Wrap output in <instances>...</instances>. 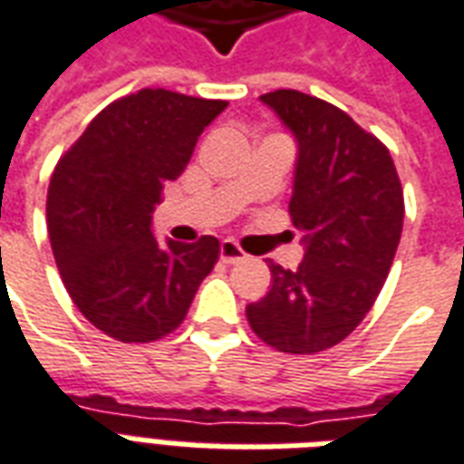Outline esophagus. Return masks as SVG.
<instances>
[{
  "label": "esophagus",
  "instance_id": "34e87169",
  "mask_svg": "<svg viewBox=\"0 0 464 464\" xmlns=\"http://www.w3.org/2000/svg\"><path fill=\"white\" fill-rule=\"evenodd\" d=\"M246 258V253L241 251V246L236 241H231V238H226V241H221V261L223 263H238Z\"/></svg>",
  "mask_w": 464,
  "mask_h": 464
}]
</instances>
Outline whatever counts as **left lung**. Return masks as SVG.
<instances>
[{"label": "left lung", "instance_id": "left-lung-1", "mask_svg": "<svg viewBox=\"0 0 464 464\" xmlns=\"http://www.w3.org/2000/svg\"><path fill=\"white\" fill-rule=\"evenodd\" d=\"M261 102L298 143L288 211L305 256L295 271L271 263V291L246 315L271 348L311 355L348 338L378 298L402 233V186L388 149L338 106L293 89Z\"/></svg>", "mask_w": 464, "mask_h": 464}]
</instances>
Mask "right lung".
I'll use <instances>...</instances> for the list:
<instances>
[{
	"mask_svg": "<svg viewBox=\"0 0 464 464\" xmlns=\"http://www.w3.org/2000/svg\"><path fill=\"white\" fill-rule=\"evenodd\" d=\"M226 102L141 89L109 104L59 159L46 228L66 291L99 331L151 343L176 331L218 261V238L151 233L163 183L176 181Z\"/></svg>",
	"mask_w": 464,
	"mask_h": 464,
	"instance_id": "add662e5",
	"label": "right lung"
}]
</instances>
